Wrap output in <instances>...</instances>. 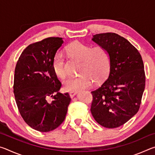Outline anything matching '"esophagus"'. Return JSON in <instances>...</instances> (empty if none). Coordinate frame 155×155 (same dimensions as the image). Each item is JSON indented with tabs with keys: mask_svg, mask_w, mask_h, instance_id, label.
Segmentation results:
<instances>
[{
	"mask_svg": "<svg viewBox=\"0 0 155 155\" xmlns=\"http://www.w3.org/2000/svg\"><path fill=\"white\" fill-rule=\"evenodd\" d=\"M77 94V91H70V92L69 93V94H70V98H73V97H74V96L76 95V94Z\"/></svg>",
	"mask_w": 155,
	"mask_h": 155,
	"instance_id": "obj_1",
	"label": "esophagus"
}]
</instances>
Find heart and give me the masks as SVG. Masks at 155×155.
Wrapping results in <instances>:
<instances>
[{
    "instance_id": "b5f03b06",
    "label": "heart",
    "mask_w": 155,
    "mask_h": 155,
    "mask_svg": "<svg viewBox=\"0 0 155 155\" xmlns=\"http://www.w3.org/2000/svg\"><path fill=\"white\" fill-rule=\"evenodd\" d=\"M72 58L81 61L77 77H70L64 83V90L78 91L91 87L94 81L101 83L106 79L111 68V59L107 50L103 46H92L75 41L67 47ZM52 69L57 77L66 76L65 59L61 52H57L52 60Z\"/></svg>"
}]
</instances>
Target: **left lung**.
Listing matches in <instances>:
<instances>
[{"label": "left lung", "mask_w": 155, "mask_h": 155, "mask_svg": "<svg viewBox=\"0 0 155 155\" xmlns=\"http://www.w3.org/2000/svg\"><path fill=\"white\" fill-rule=\"evenodd\" d=\"M91 40L108 51L111 68L107 79L91 91L90 111L103 127H119L140 109L146 82L143 60L137 48L116 33L96 34Z\"/></svg>", "instance_id": "left-lung-1"}]
</instances>
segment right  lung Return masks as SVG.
Segmentation results:
<instances>
[{"label":"right lung","mask_w":155,"mask_h":155,"mask_svg":"<svg viewBox=\"0 0 155 155\" xmlns=\"http://www.w3.org/2000/svg\"><path fill=\"white\" fill-rule=\"evenodd\" d=\"M63 43L61 38H48L30 44L15 68L14 93L18 110L25 122L40 132L55 129L64 121L71 101L68 93L59 92L61 83L52 69L54 56Z\"/></svg>","instance_id":"right-lung-1"}]
</instances>
